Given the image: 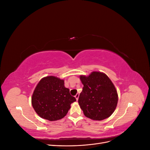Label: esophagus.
Segmentation results:
<instances>
[{"mask_svg":"<svg viewBox=\"0 0 150 150\" xmlns=\"http://www.w3.org/2000/svg\"><path fill=\"white\" fill-rule=\"evenodd\" d=\"M79 96V94H77L76 95V96H75V98H76V100H77V101L78 100Z\"/></svg>","mask_w":150,"mask_h":150,"instance_id":"obj_1","label":"esophagus"}]
</instances>
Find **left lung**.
<instances>
[{
	"label": "left lung",
	"mask_w": 150,
	"mask_h": 150,
	"mask_svg": "<svg viewBox=\"0 0 150 150\" xmlns=\"http://www.w3.org/2000/svg\"><path fill=\"white\" fill-rule=\"evenodd\" d=\"M83 84L78 103L84 115L101 121L110 117L117 106L118 96L110 79L101 72H93L89 76H81Z\"/></svg>",
	"instance_id": "left-lung-1"
}]
</instances>
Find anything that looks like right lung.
Wrapping results in <instances>:
<instances>
[{"label": "right lung", "instance_id": "add662e5", "mask_svg": "<svg viewBox=\"0 0 150 150\" xmlns=\"http://www.w3.org/2000/svg\"><path fill=\"white\" fill-rule=\"evenodd\" d=\"M76 99L69 89L64 87V80L47 76L40 80L32 96V105L42 118L56 121L64 117Z\"/></svg>", "mask_w": 150, "mask_h": 150}]
</instances>
